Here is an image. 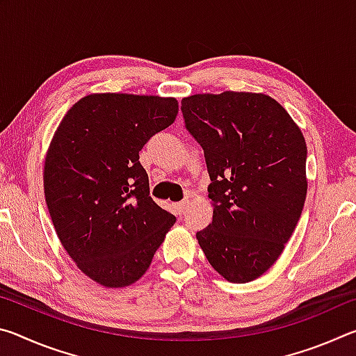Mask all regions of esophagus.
<instances>
[{"mask_svg":"<svg viewBox=\"0 0 356 356\" xmlns=\"http://www.w3.org/2000/svg\"><path fill=\"white\" fill-rule=\"evenodd\" d=\"M188 204H190V200H184L182 202L176 204V209H177V212H179V213H184V210L186 209V206H188Z\"/></svg>","mask_w":356,"mask_h":356,"instance_id":"esophagus-1","label":"esophagus"}]
</instances>
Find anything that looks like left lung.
<instances>
[{
    "label": "left lung",
    "instance_id": "left-lung-1",
    "mask_svg": "<svg viewBox=\"0 0 356 356\" xmlns=\"http://www.w3.org/2000/svg\"><path fill=\"white\" fill-rule=\"evenodd\" d=\"M185 127L201 144L213 220L196 234L229 282H250L278 261L305 206L306 141L284 106L261 92L182 99Z\"/></svg>",
    "mask_w": 356,
    "mask_h": 356
}]
</instances>
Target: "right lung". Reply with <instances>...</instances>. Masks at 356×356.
I'll list each match as a JSON object with an SVG mask.
<instances>
[{
	"mask_svg": "<svg viewBox=\"0 0 356 356\" xmlns=\"http://www.w3.org/2000/svg\"><path fill=\"white\" fill-rule=\"evenodd\" d=\"M177 113L174 97L89 94L53 135L44 165L48 212L64 250L100 286L140 280L176 222L149 196L140 150Z\"/></svg>",
	"mask_w": 356,
	"mask_h": 356,
	"instance_id": "obj_1",
	"label": "right lung"
}]
</instances>
